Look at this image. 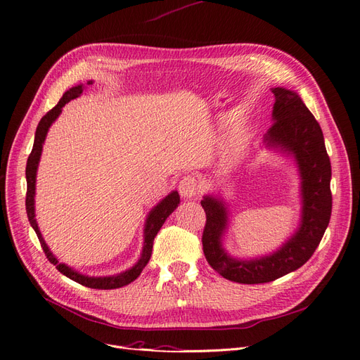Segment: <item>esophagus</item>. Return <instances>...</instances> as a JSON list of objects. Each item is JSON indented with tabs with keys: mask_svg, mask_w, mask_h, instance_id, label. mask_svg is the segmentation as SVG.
I'll use <instances>...</instances> for the list:
<instances>
[{
	"mask_svg": "<svg viewBox=\"0 0 360 360\" xmlns=\"http://www.w3.org/2000/svg\"><path fill=\"white\" fill-rule=\"evenodd\" d=\"M179 191H180V195L183 198H193L200 191L198 180L192 176L183 177L179 183Z\"/></svg>",
	"mask_w": 360,
	"mask_h": 360,
	"instance_id": "esophagus-1",
	"label": "esophagus"
}]
</instances>
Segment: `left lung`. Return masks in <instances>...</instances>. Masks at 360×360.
<instances>
[{
	"mask_svg": "<svg viewBox=\"0 0 360 360\" xmlns=\"http://www.w3.org/2000/svg\"><path fill=\"white\" fill-rule=\"evenodd\" d=\"M275 94L274 124L266 143L292 155L302 179V224L290 240L275 254L255 259H236L222 248L226 209L221 200L204 197L205 212L202 250L212 269L238 284H264L297 270L312 257L330 221V159L321 127L297 93L271 89Z\"/></svg>",
	"mask_w": 360,
	"mask_h": 360,
	"instance_id": "1",
	"label": "left lung"
}]
</instances>
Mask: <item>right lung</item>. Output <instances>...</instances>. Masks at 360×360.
Wrapping results in <instances>:
<instances>
[{
    "label": "right lung",
    "mask_w": 360,
    "mask_h": 360,
    "mask_svg": "<svg viewBox=\"0 0 360 360\" xmlns=\"http://www.w3.org/2000/svg\"><path fill=\"white\" fill-rule=\"evenodd\" d=\"M91 84V81L89 82ZM82 93V85L73 86V89L68 90L66 93L63 94V97L60 99V102L52 108L49 112H46L45 115L41 117V120L39 122V126L36 129V136H34V146H32L31 153L28 156L27 160V168H25V176H27V197H25V207H27V216L28 221L31 224V226L34 228V231L39 237V242L41 245L43 252H45L46 258L49 259V263H52L58 269L60 274H63L64 276L70 278L72 281L78 282V284L89 287V288H96V290H114V288H120L124 287L130 282H134L139 275L143 269L147 266L148 259L151 257V249H153V240L155 237L158 236L160 226L163 225V222L167 221V217L177 209V205L180 202V197L179 192L174 191L171 192L168 197L163 198L153 210H151L147 216L146 221V228H144V248H143V254H141L138 263L123 274L120 275H114V276H102V278H94V276H85L75 271L73 269L68 267L66 264L58 263V259L53 257V254L49 250V248L46 246L45 240L39 231L37 222L34 219V193H36V174H37V167H39V160H40V155H41V148H43V143H45V138L48 130L51 127V124L56 122L57 117L61 114V108L66 105L68 102H70L72 99H76L79 97Z\"/></svg>",
    "instance_id": "add662e5"
}]
</instances>
